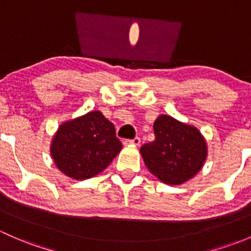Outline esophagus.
Listing matches in <instances>:
<instances>
[{"instance_id":"obj_1","label":"esophagus","mask_w":251,"mask_h":251,"mask_svg":"<svg viewBox=\"0 0 251 251\" xmlns=\"http://www.w3.org/2000/svg\"><path fill=\"white\" fill-rule=\"evenodd\" d=\"M140 138L139 136H136V138L134 139H126V140L123 141V144L125 145H135V146H139L140 145Z\"/></svg>"}]
</instances>
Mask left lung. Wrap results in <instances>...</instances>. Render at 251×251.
Wrapping results in <instances>:
<instances>
[{
  "mask_svg": "<svg viewBox=\"0 0 251 251\" xmlns=\"http://www.w3.org/2000/svg\"><path fill=\"white\" fill-rule=\"evenodd\" d=\"M154 139L141 146L140 152L150 172L161 181L180 185L202 169L206 144L195 128L167 115L153 123Z\"/></svg>",
  "mask_w": 251,
  "mask_h": 251,
  "instance_id": "obj_1",
  "label": "left lung"
}]
</instances>
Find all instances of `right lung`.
<instances>
[{
    "label": "right lung",
    "mask_w": 251,
    "mask_h": 251,
    "mask_svg": "<svg viewBox=\"0 0 251 251\" xmlns=\"http://www.w3.org/2000/svg\"><path fill=\"white\" fill-rule=\"evenodd\" d=\"M122 150L115 126L99 111L65 122L56 131L50 152L56 167L76 180L95 176Z\"/></svg>",
    "instance_id": "obj_1"
}]
</instances>
